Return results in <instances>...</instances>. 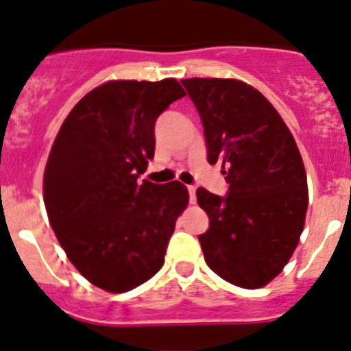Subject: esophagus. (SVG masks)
Segmentation results:
<instances>
[{
  "instance_id": "34e87169",
  "label": "esophagus",
  "mask_w": 351,
  "mask_h": 351,
  "mask_svg": "<svg viewBox=\"0 0 351 351\" xmlns=\"http://www.w3.org/2000/svg\"><path fill=\"white\" fill-rule=\"evenodd\" d=\"M189 201H191L192 204L195 203V187L194 185H189Z\"/></svg>"
}]
</instances>
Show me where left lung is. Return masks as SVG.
Returning a JSON list of instances; mask_svg holds the SVG:
<instances>
[{
  "label": "left lung",
  "mask_w": 351,
  "mask_h": 351,
  "mask_svg": "<svg viewBox=\"0 0 351 351\" xmlns=\"http://www.w3.org/2000/svg\"><path fill=\"white\" fill-rule=\"evenodd\" d=\"M204 128L208 162L222 160L227 195L199 187L210 227L199 236L213 273L261 289L282 273L299 243L308 180L292 132L266 97L232 78L182 80Z\"/></svg>",
  "instance_id": "left-lung-1"
}]
</instances>
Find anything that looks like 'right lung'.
<instances>
[{"label": "right lung", "instance_id": "1", "mask_svg": "<svg viewBox=\"0 0 351 351\" xmlns=\"http://www.w3.org/2000/svg\"><path fill=\"white\" fill-rule=\"evenodd\" d=\"M185 96L175 78L112 80L85 94L53 140L43 201L62 250L93 285L128 292L162 267L178 215L180 182L152 183L157 117Z\"/></svg>", "mask_w": 351, "mask_h": 351}]
</instances>
